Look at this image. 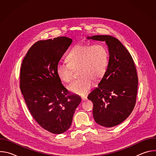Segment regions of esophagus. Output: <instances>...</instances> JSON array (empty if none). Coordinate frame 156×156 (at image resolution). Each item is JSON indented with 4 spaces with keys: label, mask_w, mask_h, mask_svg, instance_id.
<instances>
[{
    "label": "esophagus",
    "mask_w": 156,
    "mask_h": 156,
    "mask_svg": "<svg viewBox=\"0 0 156 156\" xmlns=\"http://www.w3.org/2000/svg\"><path fill=\"white\" fill-rule=\"evenodd\" d=\"M81 99H82V101H86L87 99V96H81Z\"/></svg>",
    "instance_id": "1"
}]
</instances>
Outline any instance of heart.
I'll return each mask as SVG.
<instances>
[{
    "label": "heart",
    "instance_id": "obj_1",
    "mask_svg": "<svg viewBox=\"0 0 156 156\" xmlns=\"http://www.w3.org/2000/svg\"><path fill=\"white\" fill-rule=\"evenodd\" d=\"M68 64L59 62L56 66V73L63 82H70L72 70L78 69L80 77L71 83L68 90L72 93L84 95L93 85V80L98 81L104 75L108 64V53L102 44H79L73 47L66 57Z\"/></svg>",
    "mask_w": 156,
    "mask_h": 156
}]
</instances>
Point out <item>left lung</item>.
Here are the masks:
<instances>
[{
    "instance_id": "left-lung-1",
    "label": "left lung",
    "mask_w": 156,
    "mask_h": 156,
    "mask_svg": "<svg viewBox=\"0 0 156 156\" xmlns=\"http://www.w3.org/2000/svg\"><path fill=\"white\" fill-rule=\"evenodd\" d=\"M105 41L108 50L107 69L98 86L88 95L93 103L94 120L105 127L122 123L131 113L136 103L138 79L132 57L117 38L109 35L87 36Z\"/></svg>"
}]
</instances>
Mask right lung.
Segmentation results:
<instances>
[{"instance_id": "obj_1", "label": "right lung", "mask_w": 156, "mask_h": 156, "mask_svg": "<svg viewBox=\"0 0 156 156\" xmlns=\"http://www.w3.org/2000/svg\"><path fill=\"white\" fill-rule=\"evenodd\" d=\"M72 42L67 37L39 41L22 62L20 90L31 114L44 129L61 134L70 127L81 98L70 94L56 73V66Z\"/></svg>"}]
</instances>
